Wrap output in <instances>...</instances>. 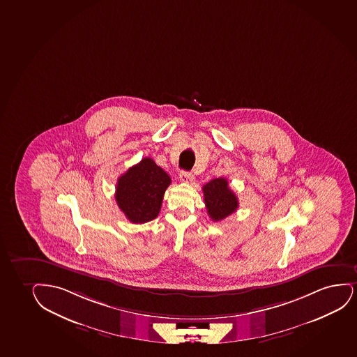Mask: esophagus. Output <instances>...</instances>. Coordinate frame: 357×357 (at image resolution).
<instances>
[{"instance_id": "1", "label": "esophagus", "mask_w": 357, "mask_h": 357, "mask_svg": "<svg viewBox=\"0 0 357 357\" xmlns=\"http://www.w3.org/2000/svg\"><path fill=\"white\" fill-rule=\"evenodd\" d=\"M180 181L183 183H192L195 181V176L188 172H180Z\"/></svg>"}]
</instances>
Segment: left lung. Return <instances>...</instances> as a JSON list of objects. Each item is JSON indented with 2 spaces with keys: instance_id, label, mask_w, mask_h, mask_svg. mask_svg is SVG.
<instances>
[{
  "instance_id": "obj_1",
  "label": "left lung",
  "mask_w": 357,
  "mask_h": 357,
  "mask_svg": "<svg viewBox=\"0 0 357 357\" xmlns=\"http://www.w3.org/2000/svg\"><path fill=\"white\" fill-rule=\"evenodd\" d=\"M204 202L206 205L208 216L213 222L222 221L236 211L239 202L228 185V181L223 177L213 178L204 185Z\"/></svg>"
}]
</instances>
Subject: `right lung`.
<instances>
[{"label": "right lung", "mask_w": 357, "mask_h": 357, "mask_svg": "<svg viewBox=\"0 0 357 357\" xmlns=\"http://www.w3.org/2000/svg\"><path fill=\"white\" fill-rule=\"evenodd\" d=\"M172 178L153 159L144 158L118 178L116 202L131 223H146L158 216Z\"/></svg>", "instance_id": "right-lung-1"}]
</instances>
